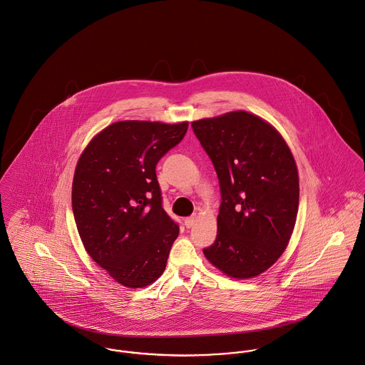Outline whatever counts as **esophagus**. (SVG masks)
<instances>
[{
	"label": "esophagus",
	"mask_w": 365,
	"mask_h": 365,
	"mask_svg": "<svg viewBox=\"0 0 365 365\" xmlns=\"http://www.w3.org/2000/svg\"><path fill=\"white\" fill-rule=\"evenodd\" d=\"M195 222H196V217H187V218L185 220L186 228H192V227L195 225Z\"/></svg>",
	"instance_id": "1"
}]
</instances>
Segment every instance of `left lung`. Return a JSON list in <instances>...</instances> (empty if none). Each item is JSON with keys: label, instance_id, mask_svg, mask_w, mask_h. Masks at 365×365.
<instances>
[{"label": "left lung", "instance_id": "8db88e82", "mask_svg": "<svg viewBox=\"0 0 365 365\" xmlns=\"http://www.w3.org/2000/svg\"><path fill=\"white\" fill-rule=\"evenodd\" d=\"M220 180L217 238L204 256L234 279L266 272L289 242L298 170L280 133L245 110L192 123Z\"/></svg>", "mask_w": 365, "mask_h": 365}]
</instances>
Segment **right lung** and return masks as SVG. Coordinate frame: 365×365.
I'll return each mask as SVG.
<instances>
[{
  "label": "right lung",
  "mask_w": 365,
  "mask_h": 365,
  "mask_svg": "<svg viewBox=\"0 0 365 365\" xmlns=\"http://www.w3.org/2000/svg\"><path fill=\"white\" fill-rule=\"evenodd\" d=\"M187 125L113 123L91 140L77 163L71 199L83 247L124 287L154 283L179 235L163 208L155 166Z\"/></svg>",
  "instance_id": "add662e5"
}]
</instances>
